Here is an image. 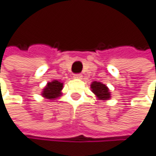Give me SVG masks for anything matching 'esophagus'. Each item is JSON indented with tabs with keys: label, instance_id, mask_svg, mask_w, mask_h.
Segmentation results:
<instances>
[{
	"label": "esophagus",
	"instance_id": "esophagus-1",
	"mask_svg": "<svg viewBox=\"0 0 156 156\" xmlns=\"http://www.w3.org/2000/svg\"><path fill=\"white\" fill-rule=\"evenodd\" d=\"M73 78H82V75H81V74H75Z\"/></svg>",
	"mask_w": 156,
	"mask_h": 156
}]
</instances>
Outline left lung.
I'll return each instance as SVG.
<instances>
[{"instance_id":"left-lung-1","label":"left lung","mask_w":156,"mask_h":156,"mask_svg":"<svg viewBox=\"0 0 156 156\" xmlns=\"http://www.w3.org/2000/svg\"><path fill=\"white\" fill-rule=\"evenodd\" d=\"M91 89L92 92L96 95L98 100L101 101H107L110 98V92L108 88L104 84L101 82L94 81L91 84Z\"/></svg>"}]
</instances>
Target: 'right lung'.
Segmentation results:
<instances>
[{"label":"right lung","instance_id":"add662e5","mask_svg":"<svg viewBox=\"0 0 156 156\" xmlns=\"http://www.w3.org/2000/svg\"><path fill=\"white\" fill-rule=\"evenodd\" d=\"M62 87H63V83L60 82L58 80L48 82V85L43 89L41 95L48 100H55L57 97L61 96Z\"/></svg>","mask_w":156,"mask_h":156}]
</instances>
